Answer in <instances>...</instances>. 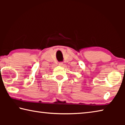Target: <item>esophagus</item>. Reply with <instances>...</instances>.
<instances>
[{
    "mask_svg": "<svg viewBox=\"0 0 125 125\" xmlns=\"http://www.w3.org/2000/svg\"><path fill=\"white\" fill-rule=\"evenodd\" d=\"M59 65H60V66H63V65H64V64H63V63H62V62H60V63H59Z\"/></svg>",
    "mask_w": 125,
    "mask_h": 125,
    "instance_id": "obj_1",
    "label": "esophagus"
}]
</instances>
